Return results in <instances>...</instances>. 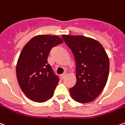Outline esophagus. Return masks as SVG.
<instances>
[{"mask_svg": "<svg viewBox=\"0 0 125 125\" xmlns=\"http://www.w3.org/2000/svg\"><path fill=\"white\" fill-rule=\"evenodd\" d=\"M65 76H66V73H63V74H62V75H61V78H62V79H64V78H65Z\"/></svg>", "mask_w": 125, "mask_h": 125, "instance_id": "esophagus-1", "label": "esophagus"}]
</instances>
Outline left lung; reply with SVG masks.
Wrapping results in <instances>:
<instances>
[{
	"mask_svg": "<svg viewBox=\"0 0 125 125\" xmlns=\"http://www.w3.org/2000/svg\"><path fill=\"white\" fill-rule=\"evenodd\" d=\"M76 60V83L70 89L71 97L80 103L93 101L107 82L109 59L104 47L94 39L63 35Z\"/></svg>",
	"mask_w": 125,
	"mask_h": 125,
	"instance_id": "1",
	"label": "left lung"
}]
</instances>
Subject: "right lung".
<instances>
[{"label": "right lung", "mask_w": 125, "mask_h": 125, "mask_svg": "<svg viewBox=\"0 0 125 125\" xmlns=\"http://www.w3.org/2000/svg\"><path fill=\"white\" fill-rule=\"evenodd\" d=\"M62 43L57 35H37L21 52L16 68L18 83L34 102H44L53 96L60 78L47 62V57L52 47Z\"/></svg>", "instance_id": "add662e5"}]
</instances>
